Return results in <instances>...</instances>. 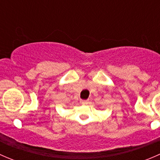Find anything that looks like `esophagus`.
Returning <instances> with one entry per match:
<instances>
[{
    "label": "esophagus",
    "mask_w": 160,
    "mask_h": 160,
    "mask_svg": "<svg viewBox=\"0 0 160 160\" xmlns=\"http://www.w3.org/2000/svg\"><path fill=\"white\" fill-rule=\"evenodd\" d=\"M81 103L82 104L87 105V104H88V103H89V101H88V100H83V101H81Z\"/></svg>",
    "instance_id": "34e87169"
}]
</instances>
